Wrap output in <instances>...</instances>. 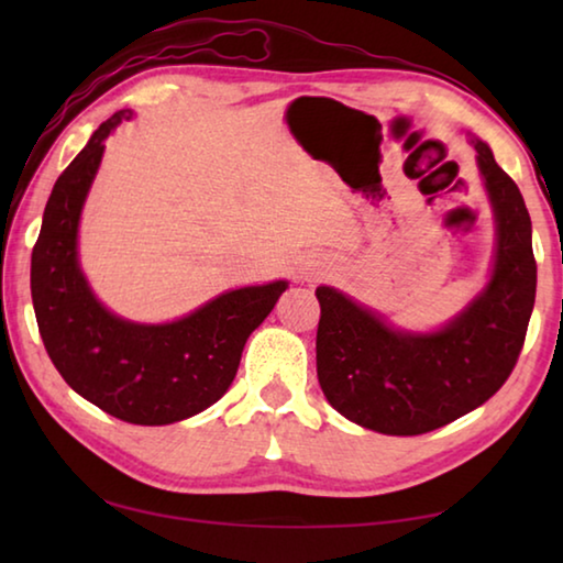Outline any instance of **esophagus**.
<instances>
[{"mask_svg": "<svg viewBox=\"0 0 563 563\" xmlns=\"http://www.w3.org/2000/svg\"><path fill=\"white\" fill-rule=\"evenodd\" d=\"M308 271H312V268H308ZM310 275H312V273H310Z\"/></svg>", "mask_w": 563, "mask_h": 563, "instance_id": "34e87169", "label": "esophagus"}]
</instances>
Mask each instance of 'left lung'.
<instances>
[{"label":"left lung","instance_id":"8db88e82","mask_svg":"<svg viewBox=\"0 0 563 563\" xmlns=\"http://www.w3.org/2000/svg\"><path fill=\"white\" fill-rule=\"evenodd\" d=\"M497 221L492 278L437 332L389 328L373 310L320 285L318 379L328 402L367 430L412 437L472 412L507 383L537 298L531 218L492 148L472 139Z\"/></svg>","mask_w":563,"mask_h":563}]
</instances>
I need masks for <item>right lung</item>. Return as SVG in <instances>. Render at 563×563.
<instances>
[{"instance_id":"add662e5","label":"right lung","mask_w":563,"mask_h":563,"mask_svg":"<svg viewBox=\"0 0 563 563\" xmlns=\"http://www.w3.org/2000/svg\"><path fill=\"white\" fill-rule=\"evenodd\" d=\"M131 117L123 109L103 121L56 178L32 251V300L44 347L66 385L111 417L154 427L203 412L225 395L245 340L288 283L223 292L166 325L117 318L93 298L76 258V233L103 141Z\"/></svg>"}]
</instances>
